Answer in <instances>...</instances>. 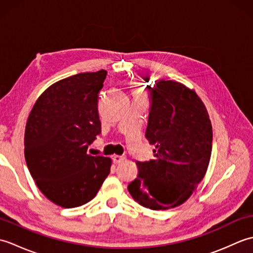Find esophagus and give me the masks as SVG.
<instances>
[{
    "mask_svg": "<svg viewBox=\"0 0 253 253\" xmlns=\"http://www.w3.org/2000/svg\"><path fill=\"white\" fill-rule=\"evenodd\" d=\"M125 160H126L125 155H114V157H113V161H114V163H116V164H120V163L124 162Z\"/></svg>",
    "mask_w": 253,
    "mask_h": 253,
    "instance_id": "34e87169",
    "label": "esophagus"
}]
</instances>
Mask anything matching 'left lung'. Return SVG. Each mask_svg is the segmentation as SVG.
Returning <instances> with one entry per match:
<instances>
[{"label":"left lung","instance_id":"left-lung-1","mask_svg":"<svg viewBox=\"0 0 253 253\" xmlns=\"http://www.w3.org/2000/svg\"><path fill=\"white\" fill-rule=\"evenodd\" d=\"M149 89L146 138L155 147L154 158L137 162L138 176L128 191L140 206L157 211L178 207L192 195L207 173L213 132L195 90L173 80H159Z\"/></svg>","mask_w":253,"mask_h":253}]
</instances>
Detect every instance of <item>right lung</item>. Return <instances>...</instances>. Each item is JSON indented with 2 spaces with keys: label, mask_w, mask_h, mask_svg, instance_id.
Masks as SVG:
<instances>
[{
  "label": "right lung",
  "mask_w": 253,
  "mask_h": 253,
  "mask_svg": "<svg viewBox=\"0 0 253 253\" xmlns=\"http://www.w3.org/2000/svg\"><path fill=\"white\" fill-rule=\"evenodd\" d=\"M107 72L82 73L50 85L37 100L25 129V159L40 191L62 208L98 193L112 161L87 154L101 132L98 94Z\"/></svg>",
  "instance_id": "1"
}]
</instances>
